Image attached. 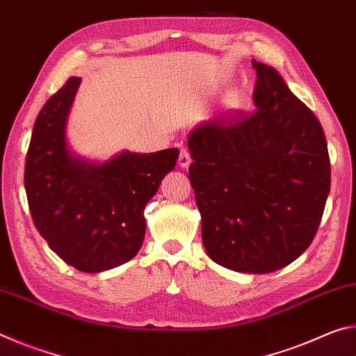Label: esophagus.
I'll return each instance as SVG.
<instances>
[{
	"instance_id": "esophagus-1",
	"label": "esophagus",
	"mask_w": 356,
	"mask_h": 356,
	"mask_svg": "<svg viewBox=\"0 0 356 356\" xmlns=\"http://www.w3.org/2000/svg\"><path fill=\"white\" fill-rule=\"evenodd\" d=\"M191 163V155H190V150L182 147L180 149V154H179V165L182 168H188Z\"/></svg>"
}]
</instances>
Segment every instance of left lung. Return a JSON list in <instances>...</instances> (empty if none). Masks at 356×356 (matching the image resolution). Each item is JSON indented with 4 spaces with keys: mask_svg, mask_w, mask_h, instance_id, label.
<instances>
[{
    "mask_svg": "<svg viewBox=\"0 0 356 356\" xmlns=\"http://www.w3.org/2000/svg\"><path fill=\"white\" fill-rule=\"evenodd\" d=\"M256 110L191 130L190 182L212 261L270 273L308 250L330 193L327 140L282 76L252 59Z\"/></svg>",
    "mask_w": 356,
    "mask_h": 356,
    "instance_id": "obj_1",
    "label": "left lung"
}]
</instances>
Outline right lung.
<instances>
[{
    "label": "right lung",
    "instance_id": "obj_1",
    "mask_svg": "<svg viewBox=\"0 0 356 356\" xmlns=\"http://www.w3.org/2000/svg\"><path fill=\"white\" fill-rule=\"evenodd\" d=\"M80 83L69 78L42 106L26 154L25 190L34 226L50 248L80 272L99 273L140 251L144 207L174 170L179 150H124L105 163L72 154L65 125Z\"/></svg>",
    "mask_w": 356,
    "mask_h": 356
}]
</instances>
